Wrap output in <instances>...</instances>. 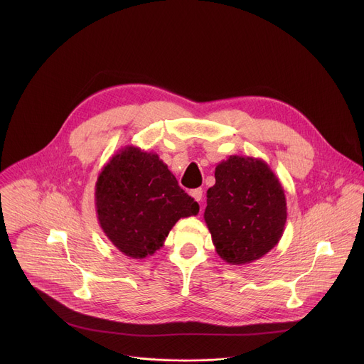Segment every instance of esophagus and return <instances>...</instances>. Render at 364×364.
I'll return each mask as SVG.
<instances>
[{
    "instance_id": "34e87169",
    "label": "esophagus",
    "mask_w": 364,
    "mask_h": 364,
    "mask_svg": "<svg viewBox=\"0 0 364 364\" xmlns=\"http://www.w3.org/2000/svg\"><path fill=\"white\" fill-rule=\"evenodd\" d=\"M190 194H191V197H194V200H197V201H201V198H203V190H201V188H194V190L190 191Z\"/></svg>"
}]
</instances>
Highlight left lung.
I'll use <instances>...</instances> for the list:
<instances>
[{
	"mask_svg": "<svg viewBox=\"0 0 364 364\" xmlns=\"http://www.w3.org/2000/svg\"><path fill=\"white\" fill-rule=\"evenodd\" d=\"M215 178L204 220L218 255L230 265L257 261L278 245L285 229L282 184L264 160L242 155L219 163Z\"/></svg>",
	"mask_w": 364,
	"mask_h": 364,
	"instance_id": "obj_1",
	"label": "left lung"
}]
</instances>
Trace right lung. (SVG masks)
<instances>
[{
    "instance_id": "1",
    "label": "right lung",
    "mask_w": 364,
    "mask_h": 364,
    "mask_svg": "<svg viewBox=\"0 0 364 364\" xmlns=\"http://www.w3.org/2000/svg\"><path fill=\"white\" fill-rule=\"evenodd\" d=\"M95 203L103 233L132 259L154 255L181 218L200 210L157 154L134 145L119 149L102 168Z\"/></svg>"
}]
</instances>
